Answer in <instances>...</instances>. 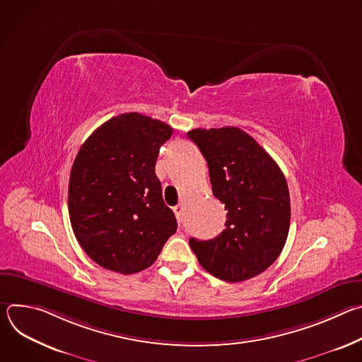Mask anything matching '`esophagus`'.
<instances>
[{
    "label": "esophagus",
    "instance_id": "34e87169",
    "mask_svg": "<svg viewBox=\"0 0 362 362\" xmlns=\"http://www.w3.org/2000/svg\"><path fill=\"white\" fill-rule=\"evenodd\" d=\"M173 212H175V215H176L177 221L180 222V221H182V212H183V206H182V204H176L175 208H173Z\"/></svg>",
    "mask_w": 362,
    "mask_h": 362
}]
</instances>
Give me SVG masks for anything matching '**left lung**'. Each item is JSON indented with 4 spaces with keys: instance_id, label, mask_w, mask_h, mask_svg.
I'll use <instances>...</instances> for the list:
<instances>
[{
    "instance_id": "1",
    "label": "left lung",
    "mask_w": 362,
    "mask_h": 362,
    "mask_svg": "<svg viewBox=\"0 0 362 362\" xmlns=\"http://www.w3.org/2000/svg\"><path fill=\"white\" fill-rule=\"evenodd\" d=\"M208 162L226 228L209 240L189 239L203 269L226 282L267 271L281 255L291 223L285 176L264 147L238 127L187 132Z\"/></svg>"
}]
</instances>
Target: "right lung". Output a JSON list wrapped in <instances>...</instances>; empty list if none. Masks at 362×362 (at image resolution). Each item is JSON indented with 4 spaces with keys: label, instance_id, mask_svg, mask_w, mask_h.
Here are the masks:
<instances>
[{
    "label": "right lung",
    "instance_id": "right-lung-1",
    "mask_svg": "<svg viewBox=\"0 0 362 362\" xmlns=\"http://www.w3.org/2000/svg\"><path fill=\"white\" fill-rule=\"evenodd\" d=\"M173 129L140 113L116 116L80 147L70 172L69 215L83 250L123 275L148 268L176 232L154 173Z\"/></svg>",
    "mask_w": 362,
    "mask_h": 362
}]
</instances>
